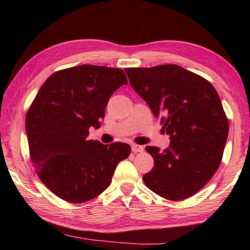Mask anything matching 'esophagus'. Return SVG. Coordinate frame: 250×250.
I'll return each mask as SVG.
<instances>
[{"label": "esophagus", "instance_id": "1", "mask_svg": "<svg viewBox=\"0 0 250 250\" xmlns=\"http://www.w3.org/2000/svg\"><path fill=\"white\" fill-rule=\"evenodd\" d=\"M131 148H132V151L133 152H142L143 150H144V147L143 146H140V145H136V144H133L131 146Z\"/></svg>", "mask_w": 250, "mask_h": 250}]
</instances>
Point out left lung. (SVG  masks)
<instances>
[{
    "mask_svg": "<svg viewBox=\"0 0 250 250\" xmlns=\"http://www.w3.org/2000/svg\"><path fill=\"white\" fill-rule=\"evenodd\" d=\"M125 72L171 140L163 151L146 146L155 167L143 180L164 199L190 198L214 176L224 153L229 122L218 93L206 79L176 64Z\"/></svg>",
    "mask_w": 250,
    "mask_h": 250,
    "instance_id": "8db88e82",
    "label": "left lung"
}]
</instances>
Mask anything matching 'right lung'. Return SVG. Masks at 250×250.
Returning a JSON list of instances; mask_svg holds the SVG:
<instances>
[{
  "instance_id": "1",
  "label": "right lung",
  "mask_w": 250,
  "mask_h": 250,
  "mask_svg": "<svg viewBox=\"0 0 250 250\" xmlns=\"http://www.w3.org/2000/svg\"><path fill=\"white\" fill-rule=\"evenodd\" d=\"M126 83L120 68L83 64L54 73L37 92L25 117L30 157L60 199L83 203L98 196L129 157L125 143L88 141L89 129L101 128L111 94Z\"/></svg>"
}]
</instances>
